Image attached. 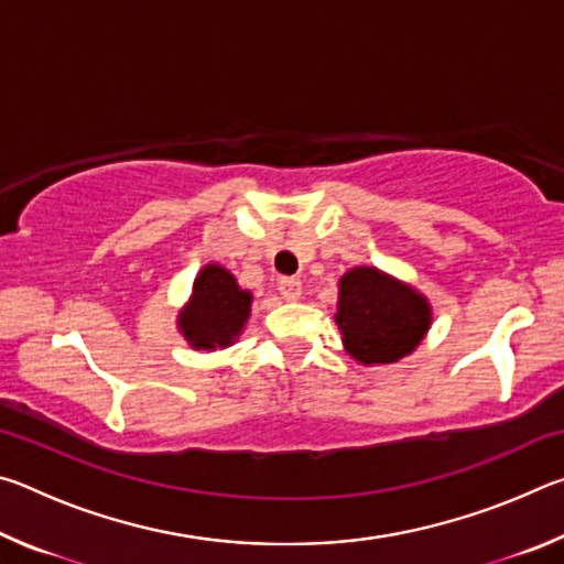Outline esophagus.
I'll return each mask as SVG.
<instances>
[{
  "instance_id": "obj_1",
  "label": "esophagus",
  "mask_w": 564,
  "mask_h": 564,
  "mask_svg": "<svg viewBox=\"0 0 564 564\" xmlns=\"http://www.w3.org/2000/svg\"><path fill=\"white\" fill-rule=\"evenodd\" d=\"M279 291L285 301H299L301 299V281L299 279H283L279 283Z\"/></svg>"
}]
</instances>
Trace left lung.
I'll use <instances>...</instances> for the list:
<instances>
[{
	"label": "left lung",
	"instance_id": "1",
	"mask_svg": "<svg viewBox=\"0 0 564 564\" xmlns=\"http://www.w3.org/2000/svg\"><path fill=\"white\" fill-rule=\"evenodd\" d=\"M338 326L360 362H395L408 356L431 326L423 295L378 269H352L340 281Z\"/></svg>",
	"mask_w": 564,
	"mask_h": 564
}]
</instances>
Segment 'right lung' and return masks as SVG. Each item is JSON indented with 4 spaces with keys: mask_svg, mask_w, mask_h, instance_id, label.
<instances>
[{
    "mask_svg": "<svg viewBox=\"0 0 564 564\" xmlns=\"http://www.w3.org/2000/svg\"><path fill=\"white\" fill-rule=\"evenodd\" d=\"M251 311V293L238 289L221 265H206L194 283V299L181 316V330L196 348H224L241 333Z\"/></svg>",
    "mask_w": 564,
    "mask_h": 564,
    "instance_id": "obj_1",
    "label": "right lung"
}]
</instances>
